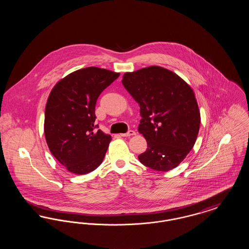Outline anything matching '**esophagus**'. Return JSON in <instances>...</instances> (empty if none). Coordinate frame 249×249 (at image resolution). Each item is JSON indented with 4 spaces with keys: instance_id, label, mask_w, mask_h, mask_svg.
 <instances>
[{
    "instance_id": "esophagus-1",
    "label": "esophagus",
    "mask_w": 249,
    "mask_h": 249,
    "mask_svg": "<svg viewBox=\"0 0 249 249\" xmlns=\"http://www.w3.org/2000/svg\"><path fill=\"white\" fill-rule=\"evenodd\" d=\"M136 134V132L134 131V130H130L129 131H127L126 133H121L120 135L122 136V137H130V136H133V135H135Z\"/></svg>"
}]
</instances>
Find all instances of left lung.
Listing matches in <instances>:
<instances>
[{"instance_id":"8db88e82","label":"left lung","mask_w":249,"mask_h":249,"mask_svg":"<svg viewBox=\"0 0 249 249\" xmlns=\"http://www.w3.org/2000/svg\"><path fill=\"white\" fill-rule=\"evenodd\" d=\"M122 84L140 107L138 131L147 142L140 162L160 172L176 168L190 153L200 129L193 90L177 73L159 66L126 72Z\"/></svg>"}]
</instances>
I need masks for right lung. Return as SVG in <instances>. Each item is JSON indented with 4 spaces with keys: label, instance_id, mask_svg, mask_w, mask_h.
I'll return each instance as SVG.
<instances>
[{
    "label": "right lung",
    "instance_id": "right-lung-1",
    "mask_svg": "<svg viewBox=\"0 0 249 249\" xmlns=\"http://www.w3.org/2000/svg\"><path fill=\"white\" fill-rule=\"evenodd\" d=\"M119 73L97 67L73 71L53 88L45 112V136L52 155L76 175L103 162L111 136L97 130L95 107Z\"/></svg>",
    "mask_w": 249,
    "mask_h": 249
}]
</instances>
